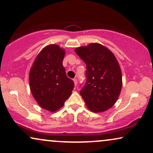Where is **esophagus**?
<instances>
[{
	"instance_id": "1",
	"label": "esophagus",
	"mask_w": 153,
	"mask_h": 153,
	"mask_svg": "<svg viewBox=\"0 0 153 153\" xmlns=\"http://www.w3.org/2000/svg\"><path fill=\"white\" fill-rule=\"evenodd\" d=\"M73 82H74L75 86H76L77 84H78V81H77V79H75V78L73 79Z\"/></svg>"
}]
</instances>
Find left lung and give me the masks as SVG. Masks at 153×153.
I'll use <instances>...</instances> for the list:
<instances>
[{
    "label": "left lung",
    "instance_id": "8db88e82",
    "mask_svg": "<svg viewBox=\"0 0 153 153\" xmlns=\"http://www.w3.org/2000/svg\"><path fill=\"white\" fill-rule=\"evenodd\" d=\"M86 64L85 85L80 93L91 111H107L117 101L122 88V74L114 53L98 43L75 49Z\"/></svg>",
    "mask_w": 153,
    "mask_h": 153
}]
</instances>
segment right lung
Returning a JSON list of instances; mask_svg holds the SVG:
<instances>
[{"label":"right lung","mask_w":153,"mask_h":153,"mask_svg":"<svg viewBox=\"0 0 153 153\" xmlns=\"http://www.w3.org/2000/svg\"><path fill=\"white\" fill-rule=\"evenodd\" d=\"M65 53L57 44L45 46L36 56L29 74L32 96L42 109L51 112L63 107L74 88L63 66Z\"/></svg>","instance_id":"right-lung-1"}]
</instances>
